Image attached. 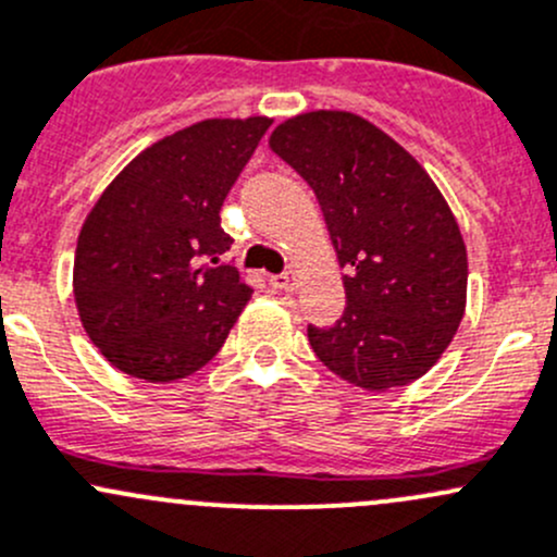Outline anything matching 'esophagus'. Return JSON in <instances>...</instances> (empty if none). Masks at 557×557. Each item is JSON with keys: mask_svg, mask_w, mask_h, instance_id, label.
I'll return each mask as SVG.
<instances>
[{"mask_svg": "<svg viewBox=\"0 0 557 557\" xmlns=\"http://www.w3.org/2000/svg\"><path fill=\"white\" fill-rule=\"evenodd\" d=\"M269 285H272L274 290H294V285H296V277H294V272L274 274V277H269Z\"/></svg>", "mask_w": 557, "mask_h": 557, "instance_id": "1", "label": "esophagus"}]
</instances>
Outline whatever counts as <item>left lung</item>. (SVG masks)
<instances>
[{
    "instance_id": "left-lung-1",
    "label": "left lung",
    "mask_w": 557,
    "mask_h": 557,
    "mask_svg": "<svg viewBox=\"0 0 557 557\" xmlns=\"http://www.w3.org/2000/svg\"><path fill=\"white\" fill-rule=\"evenodd\" d=\"M269 146L323 208L347 309L309 325L314 355L371 392L411 384L446 352L467 307V245L430 173L352 111H304Z\"/></svg>"
}]
</instances>
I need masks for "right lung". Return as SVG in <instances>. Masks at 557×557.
Segmentation results:
<instances>
[{
	"mask_svg": "<svg viewBox=\"0 0 557 557\" xmlns=\"http://www.w3.org/2000/svg\"><path fill=\"white\" fill-rule=\"evenodd\" d=\"M269 125V116H213L165 136L133 157L87 213L74 304L98 352L127 376H191L250 301L237 269L213 263L232 243L221 205Z\"/></svg>",
	"mask_w": 557,
	"mask_h": 557,
	"instance_id": "1",
	"label": "right lung"
}]
</instances>
